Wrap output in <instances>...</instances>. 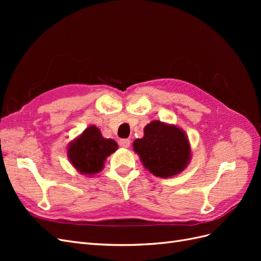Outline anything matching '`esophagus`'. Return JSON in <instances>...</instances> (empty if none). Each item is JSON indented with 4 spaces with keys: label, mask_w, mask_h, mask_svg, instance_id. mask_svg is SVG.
<instances>
[{
    "label": "esophagus",
    "mask_w": 261,
    "mask_h": 261,
    "mask_svg": "<svg viewBox=\"0 0 261 261\" xmlns=\"http://www.w3.org/2000/svg\"><path fill=\"white\" fill-rule=\"evenodd\" d=\"M118 144H120V146L123 148H128L130 146V140L129 139H121Z\"/></svg>",
    "instance_id": "1"
}]
</instances>
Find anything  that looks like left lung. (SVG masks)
Wrapping results in <instances>:
<instances>
[{
	"label": "left lung",
	"mask_w": 261,
	"mask_h": 261,
	"mask_svg": "<svg viewBox=\"0 0 261 261\" xmlns=\"http://www.w3.org/2000/svg\"><path fill=\"white\" fill-rule=\"evenodd\" d=\"M134 151L154 176L168 178L183 172L192 159L191 145L178 126L152 121L144 128V137L133 143Z\"/></svg>",
	"instance_id": "left-lung-1"
}]
</instances>
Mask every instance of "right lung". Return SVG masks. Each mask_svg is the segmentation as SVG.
<instances>
[{
  "label": "right lung",
  "instance_id": "right-lung-1",
  "mask_svg": "<svg viewBox=\"0 0 261 261\" xmlns=\"http://www.w3.org/2000/svg\"><path fill=\"white\" fill-rule=\"evenodd\" d=\"M116 150V141L105 138L97 126L91 125L70 141L67 158L78 173L91 176L102 171L107 158Z\"/></svg>",
  "mask_w": 261,
  "mask_h": 261
}]
</instances>
